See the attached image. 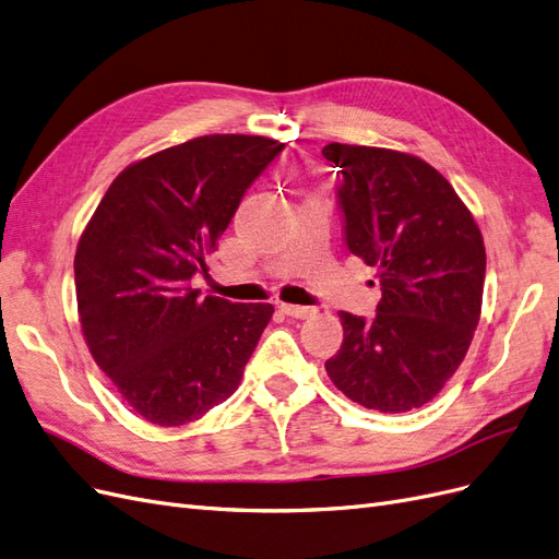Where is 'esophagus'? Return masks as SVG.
Segmentation results:
<instances>
[{
    "label": "esophagus",
    "mask_w": 559,
    "mask_h": 559,
    "mask_svg": "<svg viewBox=\"0 0 559 559\" xmlns=\"http://www.w3.org/2000/svg\"><path fill=\"white\" fill-rule=\"evenodd\" d=\"M281 311L293 318H311L316 313V309H311V306H297V304H281Z\"/></svg>",
    "instance_id": "obj_1"
}]
</instances>
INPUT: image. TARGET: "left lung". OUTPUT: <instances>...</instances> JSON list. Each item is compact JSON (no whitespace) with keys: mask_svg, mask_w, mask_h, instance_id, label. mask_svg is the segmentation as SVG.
Instances as JSON below:
<instances>
[{"mask_svg":"<svg viewBox=\"0 0 559 559\" xmlns=\"http://www.w3.org/2000/svg\"><path fill=\"white\" fill-rule=\"evenodd\" d=\"M346 246L376 269L371 320L341 311L344 344L325 362L348 400L381 413L420 408L464 359L480 318L485 246L469 209L425 159L328 143Z\"/></svg>","mask_w":559,"mask_h":559,"instance_id":"8db88e82","label":"left lung"}]
</instances>
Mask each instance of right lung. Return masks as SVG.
Returning <instances> with one entry per match:
<instances>
[{"mask_svg":"<svg viewBox=\"0 0 559 559\" xmlns=\"http://www.w3.org/2000/svg\"><path fill=\"white\" fill-rule=\"evenodd\" d=\"M285 143L209 134L143 157L106 190L74 258L85 344L134 413L200 420L239 388L272 304L200 297L194 274Z\"/></svg>","mask_w":559,"mask_h":559,"instance_id":"obj_1","label":"right lung"}]
</instances>
